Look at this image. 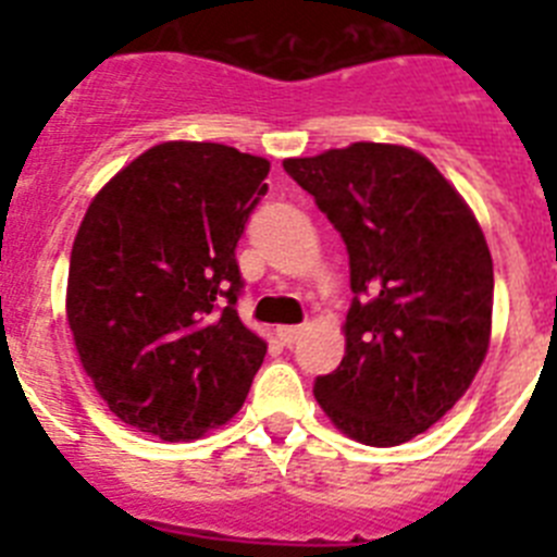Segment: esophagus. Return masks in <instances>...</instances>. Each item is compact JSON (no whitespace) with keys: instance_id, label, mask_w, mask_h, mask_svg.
<instances>
[{"instance_id":"34e87169","label":"esophagus","mask_w":557,"mask_h":557,"mask_svg":"<svg viewBox=\"0 0 557 557\" xmlns=\"http://www.w3.org/2000/svg\"><path fill=\"white\" fill-rule=\"evenodd\" d=\"M298 337H301V326H282V329H278V339H282L284 346H293Z\"/></svg>"}]
</instances>
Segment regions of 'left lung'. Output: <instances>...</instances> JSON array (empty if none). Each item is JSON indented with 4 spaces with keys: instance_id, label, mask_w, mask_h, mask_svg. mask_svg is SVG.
I'll list each match as a JSON object with an SVG mask.
<instances>
[{
    "instance_id": "left-lung-1",
    "label": "left lung",
    "mask_w": 557,
    "mask_h": 557,
    "mask_svg": "<svg viewBox=\"0 0 557 557\" xmlns=\"http://www.w3.org/2000/svg\"><path fill=\"white\" fill-rule=\"evenodd\" d=\"M284 170L351 268L346 357L314 379V398L359 444H405L457 405L488 354L494 262L480 223L410 147L357 141Z\"/></svg>"
}]
</instances>
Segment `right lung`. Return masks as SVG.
<instances>
[{"label":"right lung","mask_w":557,"mask_h":557,"mask_svg":"<svg viewBox=\"0 0 557 557\" xmlns=\"http://www.w3.org/2000/svg\"><path fill=\"white\" fill-rule=\"evenodd\" d=\"M270 161L214 141L150 147L97 191L72 245L66 318L113 416L195 441L243 407L268 343L236 298V243Z\"/></svg>","instance_id":"right-lung-1"}]
</instances>
